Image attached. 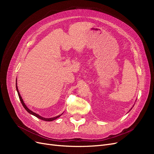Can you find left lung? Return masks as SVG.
Wrapping results in <instances>:
<instances>
[{
    "label": "left lung",
    "instance_id": "8db88e82",
    "mask_svg": "<svg viewBox=\"0 0 154 154\" xmlns=\"http://www.w3.org/2000/svg\"><path fill=\"white\" fill-rule=\"evenodd\" d=\"M132 109V108H131V109ZM131 109H130V110H131ZM130 110H129V111H130Z\"/></svg>",
    "mask_w": 154,
    "mask_h": 154
}]
</instances>
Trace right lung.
<instances>
[{
	"mask_svg": "<svg viewBox=\"0 0 154 154\" xmlns=\"http://www.w3.org/2000/svg\"><path fill=\"white\" fill-rule=\"evenodd\" d=\"M16 89H17V93H18V97H19V99H20V101H21V103H22L23 106L24 107V109L26 110V111L27 112H29L30 114L33 115V116H35V117L38 118H39V119H42V120L45 121V122H52V121H54V119L60 118V116H61L63 114V113H62V114H61L60 115H58V116H55V117H54V118H44V117H42L41 116H40V115H38V114H37L36 113L34 112H32V111L31 110L27 108V106L26 105V104L24 103V101H23V99L22 98V97H21V95H20V94L19 91H18V87H17V80H16Z\"/></svg>",
	"mask_w": 154,
	"mask_h": 154,
	"instance_id": "obj_1",
	"label": "right lung"
}]
</instances>
